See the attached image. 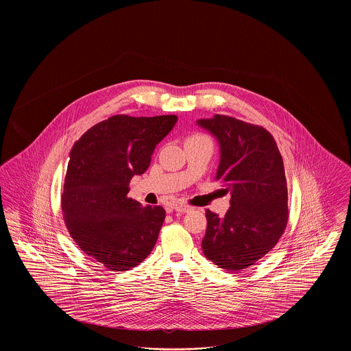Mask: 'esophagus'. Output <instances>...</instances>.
Listing matches in <instances>:
<instances>
[{
	"mask_svg": "<svg viewBox=\"0 0 351 351\" xmlns=\"http://www.w3.org/2000/svg\"><path fill=\"white\" fill-rule=\"evenodd\" d=\"M173 209H175L176 212H182V213H186V212H191V210H192V208H191V206L184 205L182 202H176V204H173Z\"/></svg>",
	"mask_w": 351,
	"mask_h": 351,
	"instance_id": "34e87169",
	"label": "esophagus"
}]
</instances>
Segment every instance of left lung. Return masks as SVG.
Segmentation results:
<instances>
[{
	"label": "left lung",
	"instance_id": "1",
	"mask_svg": "<svg viewBox=\"0 0 351 351\" xmlns=\"http://www.w3.org/2000/svg\"><path fill=\"white\" fill-rule=\"evenodd\" d=\"M197 125L216 136L219 165L216 180L230 192L223 217L206 210L204 255L218 267L237 272L274 249L288 222V191L283 158L262 126L216 114Z\"/></svg>",
	"mask_w": 351,
	"mask_h": 351
}]
</instances>
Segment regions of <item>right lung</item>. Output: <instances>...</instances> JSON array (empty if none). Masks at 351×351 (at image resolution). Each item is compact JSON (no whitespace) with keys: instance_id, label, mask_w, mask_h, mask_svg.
Listing matches in <instances>:
<instances>
[{"instance_id":"1","label":"right lung","mask_w":351,"mask_h":351,"mask_svg":"<svg viewBox=\"0 0 351 351\" xmlns=\"http://www.w3.org/2000/svg\"><path fill=\"white\" fill-rule=\"evenodd\" d=\"M178 117L118 114L90 128L69 152L62 210L82 250L109 268L128 271L154 249L166 210L128 197L134 175L146 172L156 145Z\"/></svg>"}]
</instances>
